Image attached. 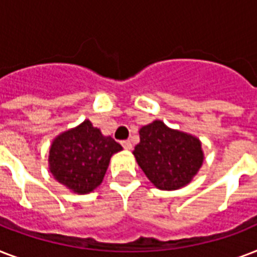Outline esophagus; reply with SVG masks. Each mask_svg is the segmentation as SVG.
<instances>
[{
	"mask_svg": "<svg viewBox=\"0 0 257 257\" xmlns=\"http://www.w3.org/2000/svg\"><path fill=\"white\" fill-rule=\"evenodd\" d=\"M121 145L124 147V149H126V151H131L132 149V143L129 140H124V141H121Z\"/></svg>",
	"mask_w": 257,
	"mask_h": 257,
	"instance_id": "1",
	"label": "esophagus"
}]
</instances>
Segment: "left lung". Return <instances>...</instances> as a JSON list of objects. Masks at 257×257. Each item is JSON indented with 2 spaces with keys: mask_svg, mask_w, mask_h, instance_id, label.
I'll return each instance as SVG.
<instances>
[{
  "mask_svg": "<svg viewBox=\"0 0 257 257\" xmlns=\"http://www.w3.org/2000/svg\"><path fill=\"white\" fill-rule=\"evenodd\" d=\"M133 155L149 181L161 191H175L192 181L201 168V143L189 133L172 129L160 120L140 129Z\"/></svg>",
  "mask_w": 257,
  "mask_h": 257,
  "instance_id": "1",
  "label": "left lung"
}]
</instances>
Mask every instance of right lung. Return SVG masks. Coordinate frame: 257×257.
Segmentation results:
<instances>
[{"instance_id":"add662e5","label":"right lung","mask_w":257,"mask_h":257,"mask_svg":"<svg viewBox=\"0 0 257 257\" xmlns=\"http://www.w3.org/2000/svg\"><path fill=\"white\" fill-rule=\"evenodd\" d=\"M122 147L92 122L58 135L49 149V171L58 183L78 195L94 191L104 179L110 157Z\"/></svg>"}]
</instances>
